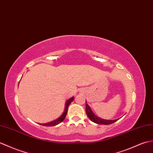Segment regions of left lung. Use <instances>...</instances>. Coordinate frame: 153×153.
I'll return each mask as SVG.
<instances>
[{
    "mask_svg": "<svg viewBox=\"0 0 153 153\" xmlns=\"http://www.w3.org/2000/svg\"><path fill=\"white\" fill-rule=\"evenodd\" d=\"M86 108L85 111H86V113H87V116L88 117V118H89L93 122L97 123V124H99V125H110V124L115 123L117 121V120H119V119L105 120V119H102L99 118V117L96 116L94 113L92 112L90 107L88 105L87 103H86V108Z\"/></svg>",
    "mask_w": 153,
    "mask_h": 153,
    "instance_id": "obj_1",
    "label": "left lung"
}]
</instances>
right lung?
I'll use <instances>...</instances> for the list:
<instances>
[{
	"mask_svg": "<svg viewBox=\"0 0 153 153\" xmlns=\"http://www.w3.org/2000/svg\"><path fill=\"white\" fill-rule=\"evenodd\" d=\"M73 100H74V97L71 98L70 99H69L68 100H67L66 104V107H65V111H64V113H62V115L60 116L59 118H58L57 119L53 120V121H51L50 123H45V124H40V125H41L42 126H55L56 125H58V124L60 123L61 122H62L63 120H64V119H65V117H66V114H67V112H68V106L70 104V103L73 101Z\"/></svg>",
	"mask_w": 153,
	"mask_h": 153,
	"instance_id": "add662e5",
	"label": "right lung"
}]
</instances>
